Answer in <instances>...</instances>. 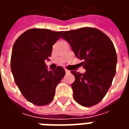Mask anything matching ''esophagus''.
Returning a JSON list of instances; mask_svg holds the SVG:
<instances>
[{
	"label": "esophagus",
	"mask_w": 129,
	"mask_h": 129,
	"mask_svg": "<svg viewBox=\"0 0 129 129\" xmlns=\"http://www.w3.org/2000/svg\"><path fill=\"white\" fill-rule=\"evenodd\" d=\"M65 72H66V74H67V73H70V71H69L68 70H66V69H65Z\"/></svg>",
	"instance_id": "esophagus-1"
}]
</instances>
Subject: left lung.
Returning <instances> with one entry per match:
<instances>
[{"mask_svg": "<svg viewBox=\"0 0 129 129\" xmlns=\"http://www.w3.org/2000/svg\"><path fill=\"white\" fill-rule=\"evenodd\" d=\"M75 56L83 59L84 73L71 71L75 80L71 86L77 102L86 107L97 104L104 97L116 73L117 54L113 43L96 28L83 27L63 32Z\"/></svg>", "mask_w": 129, "mask_h": 129, "instance_id": "left-lung-1", "label": "left lung"}]
</instances>
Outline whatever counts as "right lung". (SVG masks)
Here are the masks:
<instances>
[{"label":"right lung","instance_id":"1","mask_svg":"<svg viewBox=\"0 0 129 129\" xmlns=\"http://www.w3.org/2000/svg\"><path fill=\"white\" fill-rule=\"evenodd\" d=\"M62 33L30 29L13 45L11 70L15 83L25 98L35 105H46L52 101L56 86L66 74L61 66L48 70L45 63Z\"/></svg>","mask_w":129,"mask_h":129}]
</instances>
